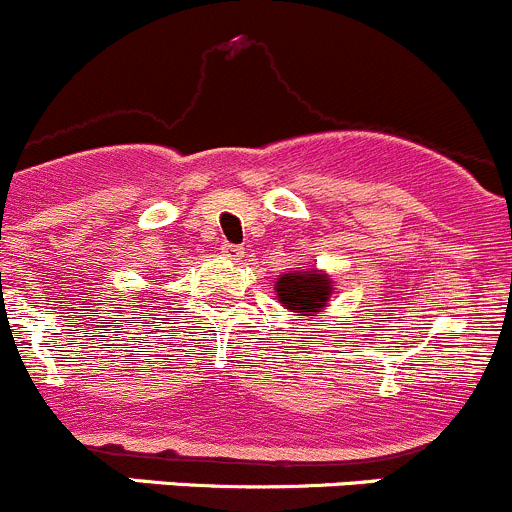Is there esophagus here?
Instances as JSON below:
<instances>
[{
    "label": "esophagus",
    "mask_w": 512,
    "mask_h": 512,
    "mask_svg": "<svg viewBox=\"0 0 512 512\" xmlns=\"http://www.w3.org/2000/svg\"><path fill=\"white\" fill-rule=\"evenodd\" d=\"M221 254H224L229 261H239V258H244L246 251L241 249V246H234V244H224L221 246Z\"/></svg>",
    "instance_id": "esophagus-1"
}]
</instances>
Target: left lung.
<instances>
[{"label":"left lung","instance_id":"obj_1","mask_svg":"<svg viewBox=\"0 0 512 512\" xmlns=\"http://www.w3.org/2000/svg\"><path fill=\"white\" fill-rule=\"evenodd\" d=\"M333 281L326 273H318L316 268L308 271L283 273L276 281V296L288 311L298 316H313L328 303L333 293Z\"/></svg>","mask_w":512,"mask_h":512}]
</instances>
